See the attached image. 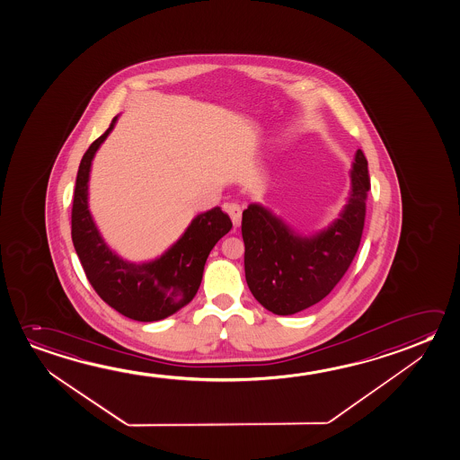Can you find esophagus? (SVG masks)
Wrapping results in <instances>:
<instances>
[{"label":"esophagus","instance_id":"obj_1","mask_svg":"<svg viewBox=\"0 0 460 460\" xmlns=\"http://www.w3.org/2000/svg\"><path fill=\"white\" fill-rule=\"evenodd\" d=\"M226 211L228 212L230 219L234 222V226H240L241 224V206L236 203H228L226 205Z\"/></svg>","mask_w":460,"mask_h":460}]
</instances>
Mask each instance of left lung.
<instances>
[{"label": "left lung", "mask_w": 460, "mask_h": 460, "mask_svg": "<svg viewBox=\"0 0 460 460\" xmlns=\"http://www.w3.org/2000/svg\"><path fill=\"white\" fill-rule=\"evenodd\" d=\"M347 205L328 228L304 236L270 209L252 203L243 211L246 283L255 300L275 314H294L324 299L357 254L371 189L367 160L357 150Z\"/></svg>", "instance_id": "1"}]
</instances>
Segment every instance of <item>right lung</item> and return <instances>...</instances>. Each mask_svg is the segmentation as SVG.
Wrapping results in <instances>:
<instances>
[{"label":"right lung","instance_id":"1","mask_svg":"<svg viewBox=\"0 0 460 460\" xmlns=\"http://www.w3.org/2000/svg\"><path fill=\"white\" fill-rule=\"evenodd\" d=\"M117 119L113 118L109 129L83 155L75 185L72 240L83 270L101 299L131 320L152 323L174 314L195 297L206 259L230 232L232 220L219 206L198 214L164 254L148 262H129L113 252L89 212L88 182L95 152Z\"/></svg>","mask_w":460,"mask_h":460}]
</instances>
